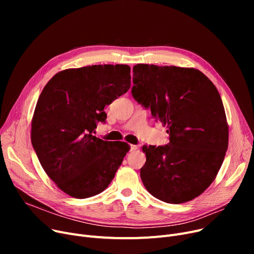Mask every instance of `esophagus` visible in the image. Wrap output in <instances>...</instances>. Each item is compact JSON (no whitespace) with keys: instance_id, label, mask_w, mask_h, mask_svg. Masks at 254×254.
<instances>
[{"instance_id":"1","label":"esophagus","mask_w":254,"mask_h":254,"mask_svg":"<svg viewBox=\"0 0 254 254\" xmlns=\"http://www.w3.org/2000/svg\"><path fill=\"white\" fill-rule=\"evenodd\" d=\"M138 149V146L137 145H130V151H136Z\"/></svg>"}]
</instances>
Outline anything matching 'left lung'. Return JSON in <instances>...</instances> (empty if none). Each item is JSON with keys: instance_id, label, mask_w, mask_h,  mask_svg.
<instances>
[{"instance_id": "obj_1", "label": "left lung", "mask_w": 254, "mask_h": 254, "mask_svg": "<svg viewBox=\"0 0 254 254\" xmlns=\"http://www.w3.org/2000/svg\"><path fill=\"white\" fill-rule=\"evenodd\" d=\"M132 97L167 127L170 143L142 147L146 190L169 204L190 202L216 178L229 146V125L219 92L193 68L138 64Z\"/></svg>"}]
</instances>
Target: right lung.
Here are the masks:
<instances>
[{
    "label": "right lung",
    "mask_w": 254,
    "mask_h": 254,
    "mask_svg": "<svg viewBox=\"0 0 254 254\" xmlns=\"http://www.w3.org/2000/svg\"><path fill=\"white\" fill-rule=\"evenodd\" d=\"M127 64H95L53 76L40 95L31 140L48 177L64 193L86 198L105 190L129 150L93 136L106 105L130 87Z\"/></svg>",
    "instance_id": "right-lung-1"
}]
</instances>
